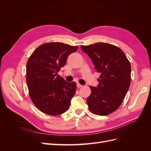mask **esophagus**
I'll return each mask as SVG.
<instances>
[{"instance_id":"obj_1","label":"esophagus","mask_w":151,"mask_h":151,"mask_svg":"<svg viewBox=\"0 0 151 151\" xmlns=\"http://www.w3.org/2000/svg\"><path fill=\"white\" fill-rule=\"evenodd\" d=\"M77 87L78 88H81V87H83V85H81V84H80L79 83H77Z\"/></svg>"}]
</instances>
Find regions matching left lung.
<instances>
[{
  "mask_svg": "<svg viewBox=\"0 0 151 151\" xmlns=\"http://www.w3.org/2000/svg\"><path fill=\"white\" fill-rule=\"evenodd\" d=\"M81 48L101 74L97 88L89 86L91 93L87 98L89 110L95 115H109L119 108L129 89L130 62L124 52L113 45L96 43Z\"/></svg>",
  "mask_w": 151,
  "mask_h": 151,
  "instance_id": "left-lung-1",
  "label": "left lung"
}]
</instances>
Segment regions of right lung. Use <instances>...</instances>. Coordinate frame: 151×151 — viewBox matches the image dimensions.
Wrapping results in <instances>:
<instances>
[{"label":"right lung","mask_w":151,"mask_h":151,"mask_svg":"<svg viewBox=\"0 0 151 151\" xmlns=\"http://www.w3.org/2000/svg\"><path fill=\"white\" fill-rule=\"evenodd\" d=\"M77 48L63 43H46L39 46L28 58L26 79L29 96L36 107L47 115H61L70 106L76 83H67L58 72Z\"/></svg>","instance_id":"obj_1"}]
</instances>
